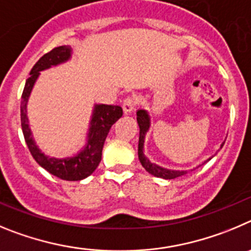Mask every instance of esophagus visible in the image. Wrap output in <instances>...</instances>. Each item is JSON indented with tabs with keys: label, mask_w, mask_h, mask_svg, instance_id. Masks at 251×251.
<instances>
[{
	"label": "esophagus",
	"mask_w": 251,
	"mask_h": 251,
	"mask_svg": "<svg viewBox=\"0 0 251 251\" xmlns=\"http://www.w3.org/2000/svg\"><path fill=\"white\" fill-rule=\"evenodd\" d=\"M135 106H136V101L134 100L132 98H127L124 100L123 102V110L125 114H130L135 110Z\"/></svg>",
	"instance_id": "obj_1"
}]
</instances>
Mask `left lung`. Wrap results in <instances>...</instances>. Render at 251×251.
Wrapping results in <instances>:
<instances>
[{"mask_svg":"<svg viewBox=\"0 0 251 251\" xmlns=\"http://www.w3.org/2000/svg\"><path fill=\"white\" fill-rule=\"evenodd\" d=\"M136 115H137L136 120L140 127L139 150H137V153H139V160L140 162H141L142 166H144V169H145L148 173H150L151 175L156 176V177H161V179H166V180L176 179V177H179V176L185 175V174L187 173L186 170H171V169H165L162 168V166H159L157 164L151 162L150 160L145 156V153H144V144H145L146 132H148L151 125L150 115H149V112L146 111V110H137ZM223 145H224V142L221 144L220 149L223 148ZM211 157H210V159H211ZM210 159H207V161H209Z\"/></svg>","mask_w":251,"mask_h":251,"instance_id":"8db88e82","label":"left lung"}]
</instances>
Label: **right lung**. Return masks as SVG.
Instances as JSON below:
<instances>
[{"label":"right lung","mask_w":251,"mask_h":251,"mask_svg":"<svg viewBox=\"0 0 251 251\" xmlns=\"http://www.w3.org/2000/svg\"><path fill=\"white\" fill-rule=\"evenodd\" d=\"M72 50L70 46L55 47L50 52L45 53L35 64L30 72V77L26 80L25 89L22 92L21 101V126L28 150L33 159L40 166L67 181H78L91 175L99 166L102 156V148L111 126L123 116V109L116 105H95L91 115L89 132H87L86 145L80 152L69 157H50L45 155L33 140L28 117H27V102L30 99L31 91L35 86L36 80L40 72L52 66L64 64L71 58Z\"/></svg>","instance_id":"obj_1"}]
</instances>
